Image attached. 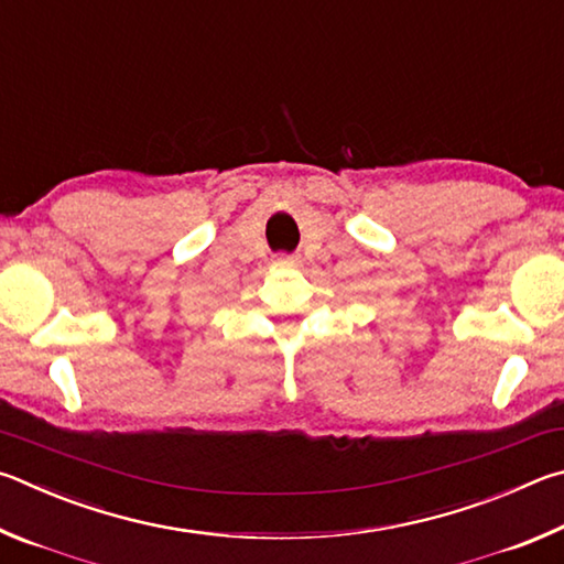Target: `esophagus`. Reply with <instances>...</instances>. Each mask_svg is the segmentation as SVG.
<instances>
[{
  "mask_svg": "<svg viewBox=\"0 0 564 564\" xmlns=\"http://www.w3.org/2000/svg\"><path fill=\"white\" fill-rule=\"evenodd\" d=\"M302 260H300V254H276L274 257V264H280V267H297Z\"/></svg>",
  "mask_w": 564,
  "mask_h": 564,
  "instance_id": "esophagus-1",
  "label": "esophagus"
}]
</instances>
